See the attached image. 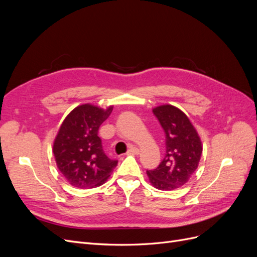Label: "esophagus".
I'll use <instances>...</instances> for the list:
<instances>
[{
	"mask_svg": "<svg viewBox=\"0 0 257 257\" xmlns=\"http://www.w3.org/2000/svg\"><path fill=\"white\" fill-rule=\"evenodd\" d=\"M138 153H139V150L136 147H131L127 151V154H130V155H136Z\"/></svg>",
	"mask_w": 257,
	"mask_h": 257,
	"instance_id": "obj_1",
	"label": "esophagus"
}]
</instances>
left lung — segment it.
<instances>
[{
    "label": "left lung",
    "instance_id": "left-lung-1",
    "mask_svg": "<svg viewBox=\"0 0 257 257\" xmlns=\"http://www.w3.org/2000/svg\"><path fill=\"white\" fill-rule=\"evenodd\" d=\"M165 132L166 153L159 167L147 170L149 182L161 191L184 185L198 167L203 144L189 116L178 107L165 104L153 108Z\"/></svg>",
    "mask_w": 257,
    "mask_h": 257
}]
</instances>
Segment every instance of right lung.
I'll list each match as a JSON object with an SVG mask.
<instances>
[{"instance_id": "add662e5", "label": "right lung", "mask_w": 257, "mask_h": 257, "mask_svg": "<svg viewBox=\"0 0 257 257\" xmlns=\"http://www.w3.org/2000/svg\"><path fill=\"white\" fill-rule=\"evenodd\" d=\"M112 109V105L104 109L82 104L74 108L61 124L52 152L61 174L75 188L91 189L104 184L118 165V161L108 159L97 136L100 124Z\"/></svg>"}]
</instances>
